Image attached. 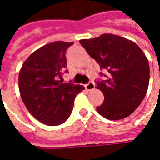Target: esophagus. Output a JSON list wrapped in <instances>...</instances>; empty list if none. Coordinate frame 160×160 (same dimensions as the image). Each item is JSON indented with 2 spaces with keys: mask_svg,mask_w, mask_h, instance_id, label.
Listing matches in <instances>:
<instances>
[{
  "mask_svg": "<svg viewBox=\"0 0 160 160\" xmlns=\"http://www.w3.org/2000/svg\"><path fill=\"white\" fill-rule=\"evenodd\" d=\"M85 88L87 90L90 91V90H93V89H95L96 85H95V83H94V82L90 81V82H88V84L85 86Z\"/></svg>",
  "mask_w": 160,
  "mask_h": 160,
  "instance_id": "1",
  "label": "esophagus"
}]
</instances>
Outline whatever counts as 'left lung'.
Returning <instances> with one entry per match:
<instances>
[{"label":"left lung","mask_w":160,"mask_h":160,"mask_svg":"<svg viewBox=\"0 0 160 160\" xmlns=\"http://www.w3.org/2000/svg\"><path fill=\"white\" fill-rule=\"evenodd\" d=\"M80 43L100 68L109 72L107 80L97 83L104 97L97 107L98 113L112 120L128 117L141 104L149 86L150 66L144 53L134 42L111 33L83 39Z\"/></svg>","instance_id":"obj_1"}]
</instances>
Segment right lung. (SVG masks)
Wrapping results in <instances>:
<instances>
[{
    "mask_svg": "<svg viewBox=\"0 0 160 160\" xmlns=\"http://www.w3.org/2000/svg\"><path fill=\"white\" fill-rule=\"evenodd\" d=\"M74 42H54L32 53L19 71L20 96L29 112L40 122L58 126L72 112L80 85L62 83L65 52Z\"/></svg>",
    "mask_w": 160,
    "mask_h": 160,
    "instance_id": "add662e5",
    "label": "right lung"
}]
</instances>
